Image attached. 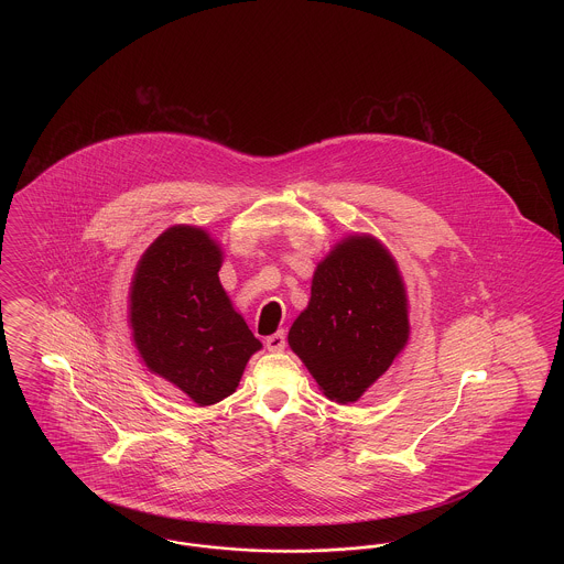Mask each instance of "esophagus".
<instances>
[{
  "label": "esophagus",
  "instance_id": "obj_1",
  "mask_svg": "<svg viewBox=\"0 0 564 564\" xmlns=\"http://www.w3.org/2000/svg\"><path fill=\"white\" fill-rule=\"evenodd\" d=\"M285 345H288V340H285L283 332H276L267 338V349L269 350H283Z\"/></svg>",
  "mask_w": 564,
  "mask_h": 564
}]
</instances>
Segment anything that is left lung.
Here are the masks:
<instances>
[{
	"mask_svg": "<svg viewBox=\"0 0 564 564\" xmlns=\"http://www.w3.org/2000/svg\"><path fill=\"white\" fill-rule=\"evenodd\" d=\"M410 338L408 294L391 251L372 235L336 242L311 281L288 343L332 402H357Z\"/></svg>",
	"mask_w": 564,
	"mask_h": 564,
	"instance_id": "8db88e82",
	"label": "left lung"
}]
</instances>
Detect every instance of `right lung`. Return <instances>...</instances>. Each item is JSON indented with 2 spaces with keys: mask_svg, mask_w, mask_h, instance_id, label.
<instances>
[{
  "mask_svg": "<svg viewBox=\"0 0 564 564\" xmlns=\"http://www.w3.org/2000/svg\"><path fill=\"white\" fill-rule=\"evenodd\" d=\"M221 262L224 251L205 228L177 224L143 251L129 288L143 366L196 405L235 393L249 357L262 349L219 283Z\"/></svg>",
  "mask_w": 564,
  "mask_h": 564,
  "instance_id": "right-lung-1",
  "label": "right lung"
}]
</instances>
